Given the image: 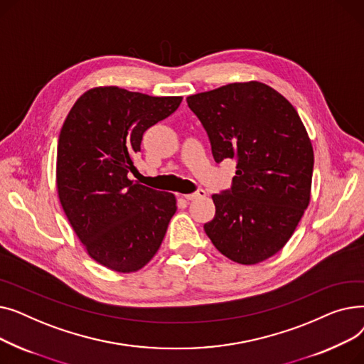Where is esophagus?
Segmentation results:
<instances>
[{"label": "esophagus", "mask_w": 364, "mask_h": 364, "mask_svg": "<svg viewBox=\"0 0 364 364\" xmlns=\"http://www.w3.org/2000/svg\"><path fill=\"white\" fill-rule=\"evenodd\" d=\"M183 198H186L187 200H193V199H199V198H205L206 196V192L205 190H202V188H199L198 192H195V193H187V195H181Z\"/></svg>", "instance_id": "34e87169"}]
</instances>
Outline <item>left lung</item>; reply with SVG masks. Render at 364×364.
I'll return each mask as SVG.
<instances>
[{
  "label": "left lung",
  "instance_id": "1",
  "mask_svg": "<svg viewBox=\"0 0 364 364\" xmlns=\"http://www.w3.org/2000/svg\"><path fill=\"white\" fill-rule=\"evenodd\" d=\"M215 162L236 161L230 190L213 195L215 217L203 225L217 250L252 265L277 254L311 198L314 153L298 112L274 88L233 82L188 95Z\"/></svg>",
  "mask_w": 364,
  "mask_h": 364
}]
</instances>
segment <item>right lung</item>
<instances>
[{
  "label": "right lung",
  "mask_w": 364,
  "mask_h": 364,
  "mask_svg": "<svg viewBox=\"0 0 364 364\" xmlns=\"http://www.w3.org/2000/svg\"><path fill=\"white\" fill-rule=\"evenodd\" d=\"M183 97L95 87L75 102L57 144L55 183L63 211L88 255L118 273L155 257L177 211L176 196L134 183L143 134Z\"/></svg>",
  "instance_id": "obj_1"
}]
</instances>
